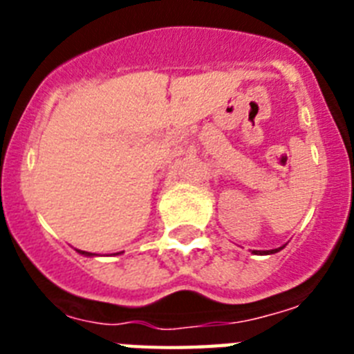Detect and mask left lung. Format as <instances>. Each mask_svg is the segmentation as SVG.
I'll return each instance as SVG.
<instances>
[{"label": "left lung", "instance_id": "obj_1", "mask_svg": "<svg viewBox=\"0 0 354 354\" xmlns=\"http://www.w3.org/2000/svg\"><path fill=\"white\" fill-rule=\"evenodd\" d=\"M283 246H280V248H274V250H266V252H261V253H266V255H270V253H277V252H280V250H282ZM255 253V252H253Z\"/></svg>", "mask_w": 354, "mask_h": 354}]
</instances>
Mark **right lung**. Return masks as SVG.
I'll use <instances>...</instances> for the list:
<instances>
[{
  "label": "right lung",
  "instance_id": "1",
  "mask_svg": "<svg viewBox=\"0 0 354 354\" xmlns=\"http://www.w3.org/2000/svg\"><path fill=\"white\" fill-rule=\"evenodd\" d=\"M77 253H81V255H86V257H92L93 253H90V252H83V250H77Z\"/></svg>",
  "mask_w": 354,
  "mask_h": 354
}]
</instances>
